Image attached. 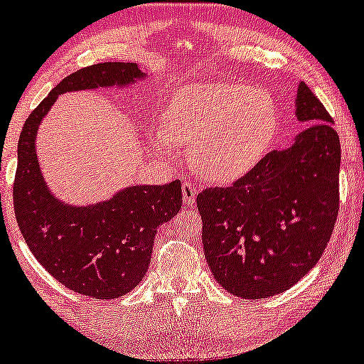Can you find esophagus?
I'll return each mask as SVG.
<instances>
[{
  "instance_id": "1",
  "label": "esophagus",
  "mask_w": 364,
  "mask_h": 364,
  "mask_svg": "<svg viewBox=\"0 0 364 364\" xmlns=\"http://www.w3.org/2000/svg\"><path fill=\"white\" fill-rule=\"evenodd\" d=\"M181 188H183V202H185V205H193L195 198H197V193H198L197 183L190 181V179H185Z\"/></svg>"
}]
</instances>
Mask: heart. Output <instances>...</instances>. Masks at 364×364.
<instances>
[{
	"label": "heart",
	"mask_w": 364,
	"mask_h": 364,
	"mask_svg": "<svg viewBox=\"0 0 364 364\" xmlns=\"http://www.w3.org/2000/svg\"><path fill=\"white\" fill-rule=\"evenodd\" d=\"M277 131L278 109L269 95L221 82L190 86L176 95L157 143L166 150L191 145L198 173L213 181H231L264 157Z\"/></svg>",
	"instance_id": "obj_1"
}]
</instances>
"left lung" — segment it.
<instances>
[{
	"label": "left lung",
	"instance_id": "8db88e82",
	"mask_svg": "<svg viewBox=\"0 0 364 364\" xmlns=\"http://www.w3.org/2000/svg\"><path fill=\"white\" fill-rule=\"evenodd\" d=\"M297 117L313 124L290 149L266 154L226 188L197 195L207 264L237 297L266 299L294 287L325 252L337 221L341 139L304 82Z\"/></svg>",
	"mask_w": 364,
	"mask_h": 364
}]
</instances>
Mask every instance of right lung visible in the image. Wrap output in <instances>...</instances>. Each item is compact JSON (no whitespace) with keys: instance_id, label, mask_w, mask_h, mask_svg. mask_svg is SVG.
<instances>
[{"instance_id":"obj_1","label":"right lung","mask_w":364,"mask_h":364,"mask_svg":"<svg viewBox=\"0 0 364 364\" xmlns=\"http://www.w3.org/2000/svg\"><path fill=\"white\" fill-rule=\"evenodd\" d=\"M138 77L136 63L124 62L95 63L67 75L31 112L18 138L14 207L22 237L51 277L95 299H117L141 282L157 228L181 209V183L133 186L91 207L65 205L45 185L36 157V131L58 95L127 85Z\"/></svg>"}]
</instances>
